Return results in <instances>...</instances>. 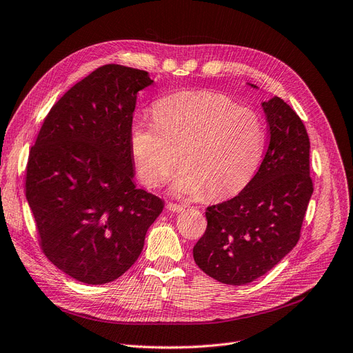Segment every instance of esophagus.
Returning a JSON list of instances; mask_svg holds the SVG:
<instances>
[{"instance_id":"34e87169","label":"esophagus","mask_w":353,"mask_h":353,"mask_svg":"<svg viewBox=\"0 0 353 353\" xmlns=\"http://www.w3.org/2000/svg\"><path fill=\"white\" fill-rule=\"evenodd\" d=\"M165 208H167V210H170V212H181V210H185V208L183 206H180V205H176V203H170L168 202L167 205H165Z\"/></svg>"}]
</instances>
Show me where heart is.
I'll list each match as a JSON object with an SVG mask.
<instances>
[{
	"label": "heart",
	"instance_id": "obj_1",
	"mask_svg": "<svg viewBox=\"0 0 353 353\" xmlns=\"http://www.w3.org/2000/svg\"><path fill=\"white\" fill-rule=\"evenodd\" d=\"M154 121H135L130 147L139 177L159 188L177 165L172 193L221 199L241 192L261 164L267 131L256 111L209 90L179 92L159 99Z\"/></svg>",
	"mask_w": 353,
	"mask_h": 353
}]
</instances>
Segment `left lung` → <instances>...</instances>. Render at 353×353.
Here are the masks:
<instances>
[{"label":"left lung","mask_w":353,"mask_h":353,"mask_svg":"<svg viewBox=\"0 0 353 353\" xmlns=\"http://www.w3.org/2000/svg\"><path fill=\"white\" fill-rule=\"evenodd\" d=\"M261 106L270 128L264 160L238 196L206 209L208 228L193 248L199 268L223 284L252 283L296 247L313 193L301 119L279 97Z\"/></svg>","instance_id":"obj_1"}]
</instances>
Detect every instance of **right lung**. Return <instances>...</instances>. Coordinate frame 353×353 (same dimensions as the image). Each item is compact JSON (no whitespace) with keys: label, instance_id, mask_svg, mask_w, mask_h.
I'll use <instances>...</instances> for the list:
<instances>
[{"label":"right lung","instance_id":"obj_1","mask_svg":"<svg viewBox=\"0 0 353 353\" xmlns=\"http://www.w3.org/2000/svg\"><path fill=\"white\" fill-rule=\"evenodd\" d=\"M144 70L105 65L72 86L46 117L30 150L26 196L41 248L85 284L121 277L140 256L160 197L137 189L130 147Z\"/></svg>","mask_w":353,"mask_h":353}]
</instances>
